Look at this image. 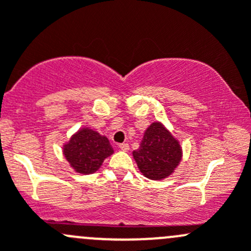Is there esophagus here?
<instances>
[{
	"label": "esophagus",
	"instance_id": "esophagus-1",
	"mask_svg": "<svg viewBox=\"0 0 251 251\" xmlns=\"http://www.w3.org/2000/svg\"><path fill=\"white\" fill-rule=\"evenodd\" d=\"M119 148H120L121 151H130V146H128L127 143L119 144Z\"/></svg>",
	"mask_w": 251,
	"mask_h": 251
}]
</instances>
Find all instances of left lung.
Instances as JSON below:
<instances>
[{
    "label": "left lung",
    "instance_id": "left-lung-1",
    "mask_svg": "<svg viewBox=\"0 0 251 251\" xmlns=\"http://www.w3.org/2000/svg\"><path fill=\"white\" fill-rule=\"evenodd\" d=\"M132 155L144 177L160 181L174 174L183 151L170 130L161 121H154L144 131L140 148Z\"/></svg>",
    "mask_w": 251,
    "mask_h": 251
}]
</instances>
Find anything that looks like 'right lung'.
Masks as SVG:
<instances>
[{"label": "right lung", "mask_w": 251, "mask_h": 251, "mask_svg": "<svg viewBox=\"0 0 251 251\" xmlns=\"http://www.w3.org/2000/svg\"><path fill=\"white\" fill-rule=\"evenodd\" d=\"M63 155L75 173L95 174L100 170L105 158L114 153L107 136L90 127L78 128L62 147Z\"/></svg>", "instance_id": "add662e5"}]
</instances>
